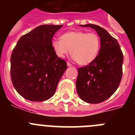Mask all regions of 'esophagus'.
<instances>
[{"label": "esophagus", "instance_id": "34e87169", "mask_svg": "<svg viewBox=\"0 0 135 135\" xmlns=\"http://www.w3.org/2000/svg\"><path fill=\"white\" fill-rule=\"evenodd\" d=\"M67 65H68V67H71V66H72V64H70V62H68V63H67Z\"/></svg>", "mask_w": 135, "mask_h": 135}]
</instances>
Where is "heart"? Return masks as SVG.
<instances>
[{
    "label": "heart",
    "mask_w": 135,
    "mask_h": 135,
    "mask_svg": "<svg viewBox=\"0 0 135 135\" xmlns=\"http://www.w3.org/2000/svg\"><path fill=\"white\" fill-rule=\"evenodd\" d=\"M52 46L56 55L65 57L71 51V56L80 65L90 64L97 58L101 46V40L93 32L68 31L62 34L60 40H55Z\"/></svg>",
    "instance_id": "1"
}]
</instances>
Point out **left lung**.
Instances as JSON below:
<instances>
[{
	"mask_svg": "<svg viewBox=\"0 0 135 135\" xmlns=\"http://www.w3.org/2000/svg\"><path fill=\"white\" fill-rule=\"evenodd\" d=\"M95 30L101 40V48L96 59L78 68L76 90L80 98L89 103L105 101L118 88L122 77L123 53L117 40L97 25H80Z\"/></svg>",
	"mask_w": 135,
	"mask_h": 135,
	"instance_id": "left-lung-1",
	"label": "left lung"
}]
</instances>
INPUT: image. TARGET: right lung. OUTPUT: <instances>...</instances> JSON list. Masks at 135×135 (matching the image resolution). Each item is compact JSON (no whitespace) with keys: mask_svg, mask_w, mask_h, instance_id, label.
I'll use <instances>...</instances> for the list:
<instances>
[{"mask_svg":"<svg viewBox=\"0 0 135 135\" xmlns=\"http://www.w3.org/2000/svg\"><path fill=\"white\" fill-rule=\"evenodd\" d=\"M63 25H42L18 40L11 57V78L17 92L32 101H44L54 95L67 69L58 57L52 39Z\"/></svg>","mask_w":135,"mask_h":135,"instance_id":"1","label":"right lung"}]
</instances>
